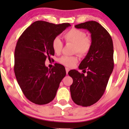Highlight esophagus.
I'll return each mask as SVG.
<instances>
[{
    "label": "esophagus",
    "instance_id": "1",
    "mask_svg": "<svg viewBox=\"0 0 129 129\" xmlns=\"http://www.w3.org/2000/svg\"><path fill=\"white\" fill-rule=\"evenodd\" d=\"M66 73H67V74H68V73H69V70H70V69H69V68H66Z\"/></svg>",
    "mask_w": 129,
    "mask_h": 129
}]
</instances>
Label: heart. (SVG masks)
Segmentation results:
<instances>
[{"mask_svg":"<svg viewBox=\"0 0 129 129\" xmlns=\"http://www.w3.org/2000/svg\"><path fill=\"white\" fill-rule=\"evenodd\" d=\"M63 38L67 42L75 45L74 52L80 56H85L90 51L91 47V41L86 37V33L83 31L77 28H72L65 33ZM52 48L54 52L59 54L63 48V43L58 37L54 38L52 41ZM62 64L69 67H73L78 62L76 56H63L59 60Z\"/></svg>","mask_w":129,"mask_h":129,"instance_id":"obj_1","label":"heart"}]
</instances>
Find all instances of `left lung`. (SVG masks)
I'll list each match as a JSON object with an SVG mask.
<instances>
[{
	"instance_id": "1",
	"label": "left lung",
	"mask_w": 129,
	"mask_h": 129,
	"mask_svg": "<svg viewBox=\"0 0 129 129\" xmlns=\"http://www.w3.org/2000/svg\"><path fill=\"white\" fill-rule=\"evenodd\" d=\"M75 26L86 29L91 34V49L79 66L87 75L76 70L69 72L73 80L70 88L72 100L77 105L87 107L102 97L113 72V41L107 31L96 21L85 22Z\"/></svg>"
}]
</instances>
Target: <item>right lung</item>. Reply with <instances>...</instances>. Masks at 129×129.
<instances>
[{"label":"right lung","mask_w":129,"mask_h":129,"mask_svg":"<svg viewBox=\"0 0 129 129\" xmlns=\"http://www.w3.org/2000/svg\"><path fill=\"white\" fill-rule=\"evenodd\" d=\"M69 23L54 24L38 20L33 23L19 38L14 51L15 76L23 94L38 105L52 101L62 79L66 76L65 67L56 63L54 68L45 66L47 59L52 60L54 38L66 28Z\"/></svg>","instance_id":"obj_1"}]
</instances>
